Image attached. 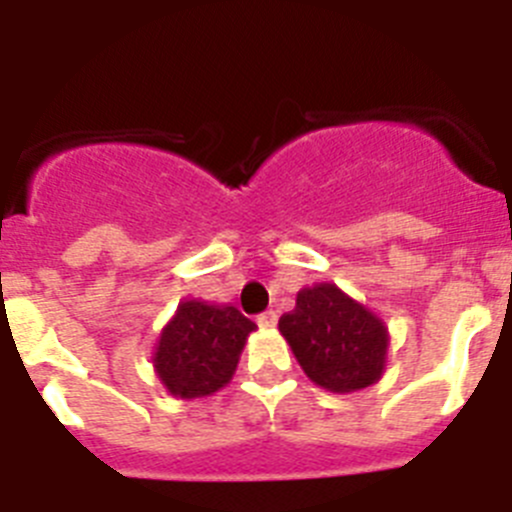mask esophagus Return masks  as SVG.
Instances as JSON below:
<instances>
[{"mask_svg":"<svg viewBox=\"0 0 512 512\" xmlns=\"http://www.w3.org/2000/svg\"><path fill=\"white\" fill-rule=\"evenodd\" d=\"M256 323H259L261 328H274V325H277V312H274V310L261 312L259 318H256Z\"/></svg>","mask_w":512,"mask_h":512,"instance_id":"34e87169","label":"esophagus"}]
</instances>
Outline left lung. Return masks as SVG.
Here are the masks:
<instances>
[{"label": "left lung", "instance_id": "1", "mask_svg": "<svg viewBox=\"0 0 512 512\" xmlns=\"http://www.w3.org/2000/svg\"><path fill=\"white\" fill-rule=\"evenodd\" d=\"M279 333L310 382L328 392L372 387L387 366L384 320L330 282L300 289L295 310L279 318Z\"/></svg>", "mask_w": 512, "mask_h": 512}]
</instances>
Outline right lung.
<instances>
[{"label":"right lung","instance_id":"1","mask_svg":"<svg viewBox=\"0 0 512 512\" xmlns=\"http://www.w3.org/2000/svg\"><path fill=\"white\" fill-rule=\"evenodd\" d=\"M256 323L233 305L182 300L161 328L153 372L166 392L182 400L210 397L233 379L241 351Z\"/></svg>","mask_w":512,"mask_h":512}]
</instances>
